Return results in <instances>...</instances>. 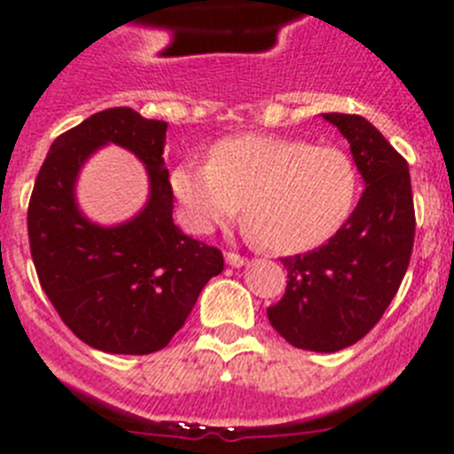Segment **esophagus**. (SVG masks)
Masks as SVG:
<instances>
[{"mask_svg":"<svg viewBox=\"0 0 454 454\" xmlns=\"http://www.w3.org/2000/svg\"><path fill=\"white\" fill-rule=\"evenodd\" d=\"M246 256H241V254H237V253H226V263L228 265H232V268H241V265L246 263Z\"/></svg>","mask_w":454,"mask_h":454,"instance_id":"esophagus-1","label":"esophagus"}]
</instances>
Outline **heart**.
I'll return each mask as SVG.
<instances>
[{
    "instance_id": "obj_1",
    "label": "heart",
    "mask_w": 454,
    "mask_h": 454,
    "mask_svg": "<svg viewBox=\"0 0 454 454\" xmlns=\"http://www.w3.org/2000/svg\"><path fill=\"white\" fill-rule=\"evenodd\" d=\"M168 182L189 231L210 232L244 206L250 235L277 253L327 241L358 198V171L345 151L263 134L219 140L208 162L184 160Z\"/></svg>"
}]
</instances>
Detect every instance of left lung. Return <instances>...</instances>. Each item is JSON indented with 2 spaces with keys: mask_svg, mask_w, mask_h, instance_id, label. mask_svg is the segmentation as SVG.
<instances>
[{
  "mask_svg": "<svg viewBox=\"0 0 454 454\" xmlns=\"http://www.w3.org/2000/svg\"><path fill=\"white\" fill-rule=\"evenodd\" d=\"M351 146L363 198L327 244L283 256L286 294L268 308L272 327L299 349L333 354L375 327L400 290L415 239L406 160L356 114H323Z\"/></svg>",
  "mask_w": 454,
  "mask_h": 454,
  "instance_id": "1",
  "label": "left lung"
}]
</instances>
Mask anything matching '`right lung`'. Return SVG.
I'll list each match as a JSON object with an SVG mask.
<instances>
[{
    "label": "right lung",
    "instance_id": "1",
    "mask_svg": "<svg viewBox=\"0 0 454 454\" xmlns=\"http://www.w3.org/2000/svg\"><path fill=\"white\" fill-rule=\"evenodd\" d=\"M164 140V121L105 109L52 142L30 195L28 239L41 287L72 333L107 354L164 349L201 287L223 270L222 250L173 223ZM109 141L145 162L152 193L134 220L103 229L78 213L74 184L84 160Z\"/></svg>",
    "mask_w": 454,
    "mask_h": 454
}]
</instances>
